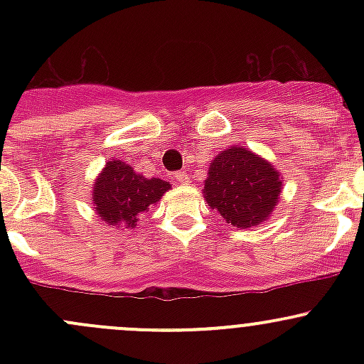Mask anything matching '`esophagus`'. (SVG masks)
<instances>
[{
	"label": "esophagus",
	"instance_id": "1",
	"mask_svg": "<svg viewBox=\"0 0 364 364\" xmlns=\"http://www.w3.org/2000/svg\"><path fill=\"white\" fill-rule=\"evenodd\" d=\"M172 179H174V181L178 183V185H186V183H190L188 174H186L185 171L174 172V174H172Z\"/></svg>",
	"mask_w": 364,
	"mask_h": 364
}]
</instances>
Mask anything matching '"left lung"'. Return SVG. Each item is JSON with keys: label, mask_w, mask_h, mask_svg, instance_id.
I'll return each mask as SVG.
<instances>
[{"label": "left lung", "mask_w": 364, "mask_h": 364, "mask_svg": "<svg viewBox=\"0 0 364 364\" xmlns=\"http://www.w3.org/2000/svg\"><path fill=\"white\" fill-rule=\"evenodd\" d=\"M280 192L277 168L241 146L220 153L204 183L208 204L237 229L264 222L277 205Z\"/></svg>", "instance_id": "8db88e82"}]
</instances>
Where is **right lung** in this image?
<instances>
[{
	"label": "right lung",
	"mask_w": 364,
	"mask_h": 364,
	"mask_svg": "<svg viewBox=\"0 0 364 364\" xmlns=\"http://www.w3.org/2000/svg\"><path fill=\"white\" fill-rule=\"evenodd\" d=\"M168 188L171 185L167 181L135 174L134 168L124 161H107L95 183V211L109 225L134 229L149 205L159 203Z\"/></svg>",
	"instance_id": "obj_1"
}]
</instances>
